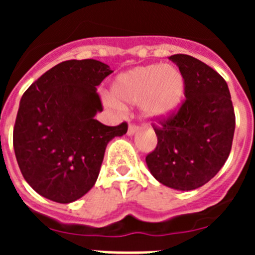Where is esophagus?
Here are the masks:
<instances>
[{"mask_svg": "<svg viewBox=\"0 0 255 255\" xmlns=\"http://www.w3.org/2000/svg\"><path fill=\"white\" fill-rule=\"evenodd\" d=\"M139 130V126L135 125V124L130 123L129 124V129H128V135H134L135 132Z\"/></svg>", "mask_w": 255, "mask_h": 255, "instance_id": "1", "label": "esophagus"}]
</instances>
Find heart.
Wrapping results in <instances>:
<instances>
[{"label": "heart", "mask_w": 255, "mask_h": 255, "mask_svg": "<svg viewBox=\"0 0 255 255\" xmlns=\"http://www.w3.org/2000/svg\"><path fill=\"white\" fill-rule=\"evenodd\" d=\"M115 97L124 102L143 103V111L153 119H162L177 110L185 94V79L173 66L138 67L116 79L112 87ZM114 107L117 102L110 100Z\"/></svg>", "instance_id": "b5f03b06"}]
</instances>
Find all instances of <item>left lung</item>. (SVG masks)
<instances>
[{
    "label": "left lung",
    "instance_id": "1",
    "mask_svg": "<svg viewBox=\"0 0 255 255\" xmlns=\"http://www.w3.org/2000/svg\"><path fill=\"white\" fill-rule=\"evenodd\" d=\"M168 58L185 79V101L152 124L158 141L145 162L163 185L194 190L215 177L229 158L235 112L227 83L216 70L188 55Z\"/></svg>",
    "mask_w": 255,
    "mask_h": 255
}]
</instances>
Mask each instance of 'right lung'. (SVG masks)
<instances>
[{"instance_id":"add662e5","label":"right lung","mask_w":255,"mask_h":255,"mask_svg":"<svg viewBox=\"0 0 255 255\" xmlns=\"http://www.w3.org/2000/svg\"><path fill=\"white\" fill-rule=\"evenodd\" d=\"M112 73L101 61L69 60L38 78L22 94L13 149L22 176L38 194L71 203L93 188L108 141L128 124L103 125L97 85Z\"/></svg>"}]
</instances>
